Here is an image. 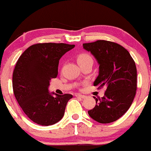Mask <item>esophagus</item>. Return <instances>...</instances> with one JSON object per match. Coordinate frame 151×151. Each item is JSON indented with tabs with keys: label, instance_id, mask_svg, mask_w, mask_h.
Returning a JSON list of instances; mask_svg holds the SVG:
<instances>
[{
	"label": "esophagus",
	"instance_id": "esophagus-1",
	"mask_svg": "<svg viewBox=\"0 0 151 151\" xmlns=\"http://www.w3.org/2000/svg\"><path fill=\"white\" fill-rule=\"evenodd\" d=\"M75 96H77V97L81 98V99H86V96H85V95H83V94H80V93H77Z\"/></svg>",
	"mask_w": 151,
	"mask_h": 151
}]
</instances>
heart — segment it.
<instances>
[{"instance_id": "obj_1", "label": "heart", "mask_w": 151, "mask_h": 151, "mask_svg": "<svg viewBox=\"0 0 151 151\" xmlns=\"http://www.w3.org/2000/svg\"><path fill=\"white\" fill-rule=\"evenodd\" d=\"M92 60L91 57L86 53L80 54V55H79L78 57H77V62H78L79 64L83 63L86 62V61L87 60Z\"/></svg>"}]
</instances>
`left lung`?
<instances>
[{
    "label": "left lung",
    "mask_w": 151,
    "mask_h": 151,
    "mask_svg": "<svg viewBox=\"0 0 151 151\" xmlns=\"http://www.w3.org/2000/svg\"><path fill=\"white\" fill-rule=\"evenodd\" d=\"M99 64V75L93 86L106 87L105 96L98 100L88 115L99 123H110L125 114L132 104L137 91V71L129 52L116 43L96 40L83 43Z\"/></svg>",
    "instance_id": "8db88e82"
}]
</instances>
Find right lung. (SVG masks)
Returning <instances> with one entry per match:
<instances>
[{
	"instance_id": "right-lung-1",
	"label": "right lung",
	"mask_w": 151,
	"mask_h": 151,
	"mask_svg": "<svg viewBox=\"0 0 151 151\" xmlns=\"http://www.w3.org/2000/svg\"><path fill=\"white\" fill-rule=\"evenodd\" d=\"M74 46L37 43L28 48L19 58L13 72V91L25 114L35 123L48 126L63 117L72 95L50 93L49 86L51 80L58 76L60 58Z\"/></svg>"
}]
</instances>
